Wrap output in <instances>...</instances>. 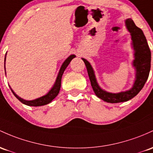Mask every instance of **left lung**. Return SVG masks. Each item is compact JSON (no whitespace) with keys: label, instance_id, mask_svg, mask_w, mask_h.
<instances>
[{"label":"left lung","instance_id":"obj_1","mask_svg":"<svg viewBox=\"0 0 153 153\" xmlns=\"http://www.w3.org/2000/svg\"><path fill=\"white\" fill-rule=\"evenodd\" d=\"M126 26L131 33L132 46L134 50V60L133 66L136 70L135 81L131 89L120 93H110L103 90L97 81L94 71L91 64L85 59L82 58L86 67L88 75L95 94L103 101L109 103H118L128 101L142 89L145 85L151 66V52L148 43L142 30L136 26L131 19H127L125 22Z\"/></svg>","mask_w":153,"mask_h":153}]
</instances>
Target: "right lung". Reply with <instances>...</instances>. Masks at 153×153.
I'll use <instances>...</instances> for the list:
<instances>
[{"label": "right lung", "mask_w": 153, "mask_h": 153, "mask_svg": "<svg viewBox=\"0 0 153 153\" xmlns=\"http://www.w3.org/2000/svg\"><path fill=\"white\" fill-rule=\"evenodd\" d=\"M75 57V55L72 54L70 55L69 57H68V59H67L65 62H64L62 65L61 68H60L59 72L57 77H56V81H55L54 84H53V87L51 88V90H50L46 95L43 96V97H39V98L36 99V100H23V99H22L21 97H19L17 94H16V93H14V91L12 90V88H11V86L9 85L11 91H12V93L14 94V95L19 100L20 102H22V103L25 104V105H28V106L38 107V106H42V105H46L47 104L50 103V102H51L52 100H53V99L58 95L59 92L60 88H61V80H62V77L64 72H65V69L67 68V67L68 66V65L70 64V62H71V60ZM4 62H6V56H5ZM4 68H5V71H6L5 65H4Z\"/></svg>", "instance_id": "right-lung-1"}]
</instances>
